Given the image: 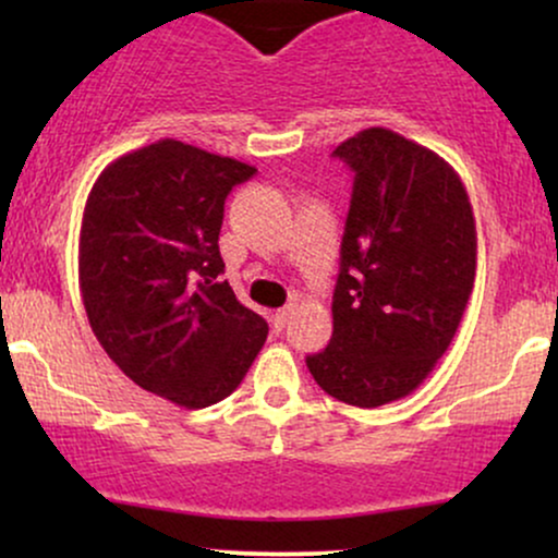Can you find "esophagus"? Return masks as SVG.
Returning <instances> with one entry per match:
<instances>
[{"instance_id": "1", "label": "esophagus", "mask_w": 558, "mask_h": 558, "mask_svg": "<svg viewBox=\"0 0 558 558\" xmlns=\"http://www.w3.org/2000/svg\"><path fill=\"white\" fill-rule=\"evenodd\" d=\"M291 315H293V304H288V306H283V310H278L272 315V328L275 330H283L286 325H288V319H291Z\"/></svg>"}]
</instances>
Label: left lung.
Segmentation results:
<instances>
[{"label": "left lung", "mask_w": 558, "mask_h": 558, "mask_svg": "<svg viewBox=\"0 0 558 558\" xmlns=\"http://www.w3.org/2000/svg\"><path fill=\"white\" fill-rule=\"evenodd\" d=\"M332 157L354 191L332 338L306 367L332 399L375 409L412 393L457 336L475 286V215L457 170L388 128L360 131Z\"/></svg>", "instance_id": "left-lung-1"}]
</instances>
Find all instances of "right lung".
I'll return each instance as SVG.
<instances>
[{"instance_id": "obj_1", "label": "right lung", "mask_w": 558, "mask_h": 558, "mask_svg": "<svg viewBox=\"0 0 558 558\" xmlns=\"http://www.w3.org/2000/svg\"><path fill=\"white\" fill-rule=\"evenodd\" d=\"M257 172L175 138L118 157L86 198L78 283L88 325L136 386L204 409L241 386L267 323L217 283L222 213Z\"/></svg>"}]
</instances>
